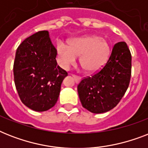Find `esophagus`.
I'll list each match as a JSON object with an SVG mask.
<instances>
[{"label":"esophagus","mask_w":148,"mask_h":148,"mask_svg":"<svg viewBox=\"0 0 148 148\" xmlns=\"http://www.w3.org/2000/svg\"><path fill=\"white\" fill-rule=\"evenodd\" d=\"M72 77H74V80H75V81H76V82H79V81L81 80V78L80 77H77V76H76V75H72Z\"/></svg>","instance_id":"esophagus-1"}]
</instances>
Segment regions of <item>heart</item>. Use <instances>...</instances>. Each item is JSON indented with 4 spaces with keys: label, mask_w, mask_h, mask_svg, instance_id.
Wrapping results in <instances>:
<instances>
[{
    "label": "heart",
    "mask_w": 148,
    "mask_h": 148,
    "mask_svg": "<svg viewBox=\"0 0 148 148\" xmlns=\"http://www.w3.org/2000/svg\"><path fill=\"white\" fill-rule=\"evenodd\" d=\"M108 40L97 35H88L69 40L68 46L58 41L57 54L59 64L68 70L80 56L81 67L88 73H95L103 67L110 56Z\"/></svg>",
    "instance_id": "obj_1"
}]
</instances>
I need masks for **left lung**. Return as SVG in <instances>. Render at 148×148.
Returning <instances> with one entry per match:
<instances>
[{
    "label": "left lung",
    "instance_id": "left-lung-1",
    "mask_svg": "<svg viewBox=\"0 0 148 148\" xmlns=\"http://www.w3.org/2000/svg\"><path fill=\"white\" fill-rule=\"evenodd\" d=\"M131 75V54L125 42L117 43L108 62L93 76L77 86L82 106L94 114L108 112L117 106L128 88Z\"/></svg>",
    "mask_w": 148,
    "mask_h": 148
}]
</instances>
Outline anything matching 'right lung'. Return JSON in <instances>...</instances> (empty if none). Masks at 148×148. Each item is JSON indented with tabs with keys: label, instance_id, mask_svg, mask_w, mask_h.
Listing matches in <instances>:
<instances>
[{
	"label": "right lung",
	"instance_id": "add662e5",
	"mask_svg": "<svg viewBox=\"0 0 148 148\" xmlns=\"http://www.w3.org/2000/svg\"><path fill=\"white\" fill-rule=\"evenodd\" d=\"M57 50L48 31H39L26 38L16 51L14 83L22 103L42 112L55 105L60 86L67 73L57 65Z\"/></svg>",
	"mask_w": 148,
	"mask_h": 148
}]
</instances>
